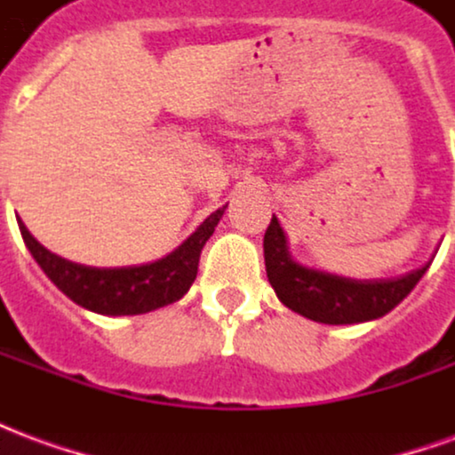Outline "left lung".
<instances>
[{
    "instance_id": "left-lung-1",
    "label": "left lung",
    "mask_w": 455,
    "mask_h": 455,
    "mask_svg": "<svg viewBox=\"0 0 455 455\" xmlns=\"http://www.w3.org/2000/svg\"><path fill=\"white\" fill-rule=\"evenodd\" d=\"M263 256L267 280L275 290L277 299L287 309L319 324H361L380 319L410 295L431 266L429 260L404 275L372 280L343 277L319 267L302 266L290 253L285 231L275 214L263 238Z\"/></svg>"
}]
</instances>
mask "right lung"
<instances>
[{
  "mask_svg": "<svg viewBox=\"0 0 455 455\" xmlns=\"http://www.w3.org/2000/svg\"><path fill=\"white\" fill-rule=\"evenodd\" d=\"M224 209L227 207L212 212L199 224L197 231L185 238L175 251H170L168 256L143 266L92 267L73 263L41 246L21 219H19V231L41 270L75 305L84 307L94 315L133 316L172 305L188 292L197 277L199 253L209 236L214 234L219 219L224 217Z\"/></svg>",
  "mask_w": 455,
  "mask_h": 455,
  "instance_id": "1",
  "label": "right lung"
}]
</instances>
